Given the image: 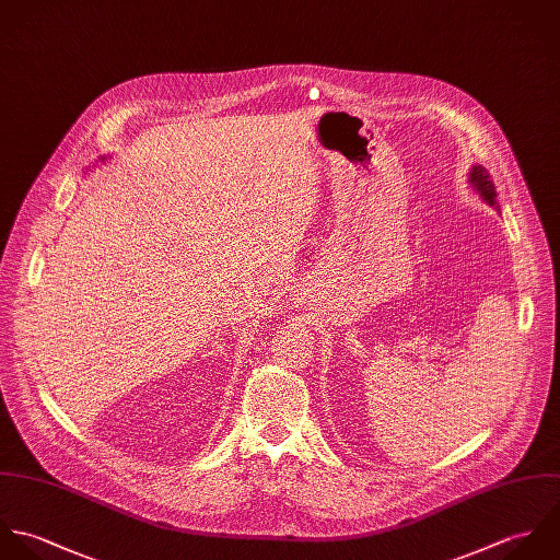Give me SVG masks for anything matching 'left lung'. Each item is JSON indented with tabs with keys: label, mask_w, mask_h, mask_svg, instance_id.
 Returning <instances> with one entry per match:
<instances>
[{
	"label": "left lung",
	"mask_w": 560,
	"mask_h": 560,
	"mask_svg": "<svg viewBox=\"0 0 560 560\" xmlns=\"http://www.w3.org/2000/svg\"><path fill=\"white\" fill-rule=\"evenodd\" d=\"M469 184H471V188L480 195V199L487 203V206H491V208H500L498 206V201H495V186H493V182L489 179V173H487V168H482V166H471V171H469Z\"/></svg>",
	"instance_id": "1"
}]
</instances>
